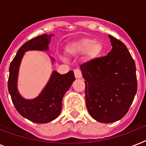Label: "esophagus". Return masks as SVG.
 I'll use <instances>...</instances> for the list:
<instances>
[{
	"instance_id": "34e87169",
	"label": "esophagus",
	"mask_w": 146,
	"mask_h": 146,
	"mask_svg": "<svg viewBox=\"0 0 146 146\" xmlns=\"http://www.w3.org/2000/svg\"><path fill=\"white\" fill-rule=\"evenodd\" d=\"M74 74H75V77L77 79L82 77V71L80 70V69H76L74 70Z\"/></svg>"
}]
</instances>
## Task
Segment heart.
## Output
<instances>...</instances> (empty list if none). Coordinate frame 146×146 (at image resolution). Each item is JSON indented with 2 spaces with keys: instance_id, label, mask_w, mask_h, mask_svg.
<instances>
[{
  "instance_id": "heart-1",
  "label": "heart",
  "mask_w": 146,
  "mask_h": 146,
  "mask_svg": "<svg viewBox=\"0 0 146 146\" xmlns=\"http://www.w3.org/2000/svg\"><path fill=\"white\" fill-rule=\"evenodd\" d=\"M102 49V44L98 42H95V40L90 38H85L73 43L70 47V50L73 54L84 53L89 50L90 57H95L100 52Z\"/></svg>"
}]
</instances>
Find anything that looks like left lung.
<instances>
[{
	"label": "left lung",
	"mask_w": 146,
	"mask_h": 146,
	"mask_svg": "<svg viewBox=\"0 0 146 146\" xmlns=\"http://www.w3.org/2000/svg\"><path fill=\"white\" fill-rule=\"evenodd\" d=\"M112 50L106 56L81 64L86 103L98 122L112 123L128 112L137 91L136 64L121 41L109 35Z\"/></svg>",
	"instance_id": "left-lung-1"
}]
</instances>
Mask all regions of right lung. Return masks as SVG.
I'll use <instances>...</instances> for the list:
<instances>
[{"label": "right lung", "mask_w": 146, "mask_h": 146, "mask_svg": "<svg viewBox=\"0 0 146 146\" xmlns=\"http://www.w3.org/2000/svg\"><path fill=\"white\" fill-rule=\"evenodd\" d=\"M51 35H42L26 42L17 51L10 63L8 78V91L13 104L23 117L38 123H46L59 116L62 109V99L75 80L73 70L60 75L53 72L48 83L42 92L33 100H26L18 93L17 88L19 66L24 52L29 50H48Z\"/></svg>", "instance_id": "add662e5"}]
</instances>
